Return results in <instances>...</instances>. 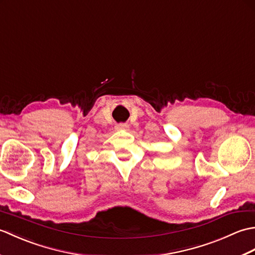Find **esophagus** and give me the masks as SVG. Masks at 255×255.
Masks as SVG:
<instances>
[{"instance_id":"obj_1","label":"esophagus","mask_w":255,"mask_h":255,"mask_svg":"<svg viewBox=\"0 0 255 255\" xmlns=\"http://www.w3.org/2000/svg\"><path fill=\"white\" fill-rule=\"evenodd\" d=\"M129 126H128V125L127 124H124V123H122V124H119V125H117V129H121V130H122V129H127Z\"/></svg>"}]
</instances>
